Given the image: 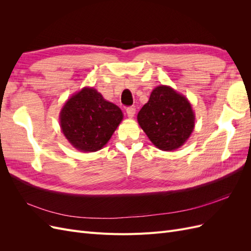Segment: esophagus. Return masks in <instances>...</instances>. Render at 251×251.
Instances as JSON below:
<instances>
[{"label":"esophagus","instance_id":"esophagus-1","mask_svg":"<svg viewBox=\"0 0 251 251\" xmlns=\"http://www.w3.org/2000/svg\"><path fill=\"white\" fill-rule=\"evenodd\" d=\"M126 114H127V117L133 118L135 116V113H136V109L134 107H128L126 108Z\"/></svg>","mask_w":251,"mask_h":251}]
</instances>
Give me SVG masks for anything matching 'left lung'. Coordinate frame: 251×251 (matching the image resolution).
<instances>
[{
    "label": "left lung",
    "instance_id": "1",
    "mask_svg": "<svg viewBox=\"0 0 251 251\" xmlns=\"http://www.w3.org/2000/svg\"><path fill=\"white\" fill-rule=\"evenodd\" d=\"M137 119L149 139L162 151L183 146L195 126V114L187 98L168 86L153 90Z\"/></svg>",
    "mask_w": 251,
    "mask_h": 251
}]
</instances>
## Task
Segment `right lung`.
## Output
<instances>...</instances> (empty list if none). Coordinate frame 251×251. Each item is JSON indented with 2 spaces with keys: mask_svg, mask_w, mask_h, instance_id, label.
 <instances>
[{
  "mask_svg": "<svg viewBox=\"0 0 251 251\" xmlns=\"http://www.w3.org/2000/svg\"><path fill=\"white\" fill-rule=\"evenodd\" d=\"M121 110L93 88H83L68 100L60 111V127L80 151H96L110 140L123 120Z\"/></svg>",
  "mask_w": 251,
  "mask_h": 251,
  "instance_id": "obj_1",
  "label": "right lung"
}]
</instances>
